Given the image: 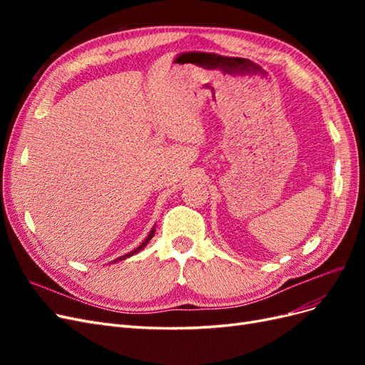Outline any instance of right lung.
<instances>
[{"label": "right lung", "instance_id": "obj_1", "mask_svg": "<svg viewBox=\"0 0 365 365\" xmlns=\"http://www.w3.org/2000/svg\"><path fill=\"white\" fill-rule=\"evenodd\" d=\"M153 235H155V227H153L152 230H150V233H149V236L145 239V242H143V244L138 247V248H135L134 251H130V252H128V254H125V256H121V257H118V259H115L114 262H117V260H123V259H126V257H130V256H134V254L135 252H138L140 250H143V248H145L148 244H149V240L153 237Z\"/></svg>", "mask_w": 365, "mask_h": 365}]
</instances>
